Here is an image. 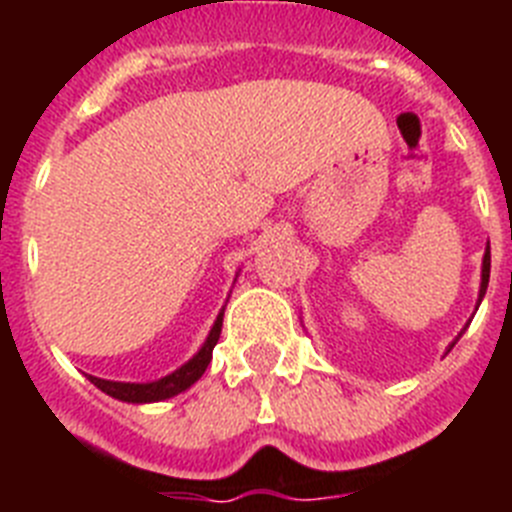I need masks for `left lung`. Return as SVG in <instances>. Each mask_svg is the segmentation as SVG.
Masks as SVG:
<instances>
[{"instance_id": "left-lung-1", "label": "left lung", "mask_w": 512, "mask_h": 512, "mask_svg": "<svg viewBox=\"0 0 512 512\" xmlns=\"http://www.w3.org/2000/svg\"><path fill=\"white\" fill-rule=\"evenodd\" d=\"M487 284H490V243H487L485 259H482V284H479V300H477V307H479V302H482V297H485ZM456 341H459V338H456ZM456 341H454V343H456ZM454 343H451V346H454ZM451 346H449V348H451Z\"/></svg>"}]
</instances>
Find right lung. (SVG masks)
<instances>
[{
	"mask_svg": "<svg viewBox=\"0 0 512 512\" xmlns=\"http://www.w3.org/2000/svg\"><path fill=\"white\" fill-rule=\"evenodd\" d=\"M223 312H225V307L220 310V315H217L215 325H212V330H210V336H207V341L202 343L200 351H197V354H194L187 364L179 366L176 372L166 374V377L156 379V382H143V384L110 382V379H99V377H92V374H89V382H92L94 387H99L104 395H110V397H115V400H122V402H135V405H143V402L169 400V397L189 390V387H192V384L197 382L202 374H205L207 364L212 361V348H215L217 338H220V330H223Z\"/></svg>",
	"mask_w": 512,
	"mask_h": 512,
	"instance_id": "1",
	"label": "right lung"
}]
</instances>
